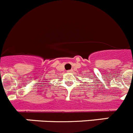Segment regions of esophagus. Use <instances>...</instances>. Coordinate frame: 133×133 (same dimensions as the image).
Instances as JSON below:
<instances>
[{"mask_svg":"<svg viewBox=\"0 0 133 133\" xmlns=\"http://www.w3.org/2000/svg\"><path fill=\"white\" fill-rule=\"evenodd\" d=\"M67 72H72V70H68Z\"/></svg>","mask_w":133,"mask_h":133,"instance_id":"1","label":"esophagus"}]
</instances>
